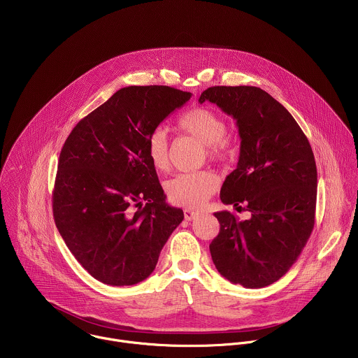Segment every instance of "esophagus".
<instances>
[{
    "label": "esophagus",
    "instance_id": "esophagus-1",
    "mask_svg": "<svg viewBox=\"0 0 358 358\" xmlns=\"http://www.w3.org/2000/svg\"><path fill=\"white\" fill-rule=\"evenodd\" d=\"M185 218L187 220V221H193V220H196L197 217H199V213H196V211H193V210H190V208H185Z\"/></svg>",
    "mask_w": 358,
    "mask_h": 358
}]
</instances>
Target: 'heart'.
<instances>
[{
  "label": "heart",
  "mask_w": 358,
  "mask_h": 358,
  "mask_svg": "<svg viewBox=\"0 0 358 358\" xmlns=\"http://www.w3.org/2000/svg\"><path fill=\"white\" fill-rule=\"evenodd\" d=\"M178 129L206 145L210 157L218 158L227 152V123L214 110L194 108L178 119ZM147 152L152 166L159 172L169 169V144L164 130L157 129L147 141ZM218 176L210 171L179 173L166 183V193L172 203L199 208L207 203L218 187Z\"/></svg>",
  "instance_id": "obj_1"
}]
</instances>
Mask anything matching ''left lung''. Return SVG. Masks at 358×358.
<instances>
[{"label": "left lung", "instance_id": "left-lung-1", "mask_svg": "<svg viewBox=\"0 0 358 358\" xmlns=\"http://www.w3.org/2000/svg\"><path fill=\"white\" fill-rule=\"evenodd\" d=\"M215 103L236 120L238 166L222 187L224 204H245L250 218L214 215L220 232L210 243L227 280L262 288L281 278L306 245L315 224L317 173L310 144L291 116L257 87H211L199 102ZM242 207V206H239Z\"/></svg>", "mask_w": 358, "mask_h": 358}]
</instances>
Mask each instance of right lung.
Wrapping results in <instances>:
<instances>
[{
  "label": "right lung",
  "instance_id": "right-lung-1",
  "mask_svg": "<svg viewBox=\"0 0 358 358\" xmlns=\"http://www.w3.org/2000/svg\"><path fill=\"white\" fill-rule=\"evenodd\" d=\"M192 94L127 87L73 129L53 190L56 227L80 264L109 285H133L155 268L183 211L165 203L147 141Z\"/></svg>",
  "mask_w": 358,
  "mask_h": 358
}]
</instances>
